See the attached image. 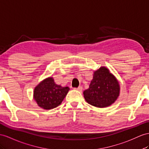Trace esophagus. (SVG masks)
Returning a JSON list of instances; mask_svg holds the SVG:
<instances>
[{
    "label": "esophagus",
    "instance_id": "1",
    "mask_svg": "<svg viewBox=\"0 0 149 149\" xmlns=\"http://www.w3.org/2000/svg\"><path fill=\"white\" fill-rule=\"evenodd\" d=\"M74 89H75V90H77V91H80V92H82V86H79V87H77V88H74Z\"/></svg>",
    "mask_w": 149,
    "mask_h": 149
}]
</instances>
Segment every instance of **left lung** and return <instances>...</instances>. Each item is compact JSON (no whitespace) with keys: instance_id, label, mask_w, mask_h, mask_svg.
I'll return each mask as SVG.
<instances>
[{"instance_id":"1","label":"left lung","mask_w":149,"mask_h":149,"mask_svg":"<svg viewBox=\"0 0 149 149\" xmlns=\"http://www.w3.org/2000/svg\"><path fill=\"white\" fill-rule=\"evenodd\" d=\"M83 93L89 104L98 108H104L117 100L120 94V85L107 68L102 67L94 72L89 89Z\"/></svg>"}]
</instances>
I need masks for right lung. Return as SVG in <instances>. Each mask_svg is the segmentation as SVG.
<instances>
[{
  "label": "right lung",
  "instance_id": "1",
  "mask_svg": "<svg viewBox=\"0 0 149 149\" xmlns=\"http://www.w3.org/2000/svg\"><path fill=\"white\" fill-rule=\"evenodd\" d=\"M68 91L69 87L56 85L53 78L49 77L35 87L34 99L41 108L51 109L62 103Z\"/></svg>",
  "mask_w": 149,
  "mask_h": 149
}]
</instances>
